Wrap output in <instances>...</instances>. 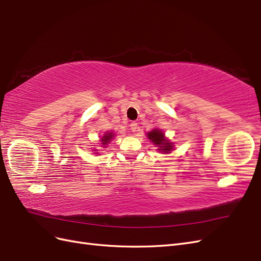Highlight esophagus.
<instances>
[{
  "instance_id": "esophagus-1",
  "label": "esophagus",
  "mask_w": 261,
  "mask_h": 261,
  "mask_svg": "<svg viewBox=\"0 0 261 261\" xmlns=\"http://www.w3.org/2000/svg\"><path fill=\"white\" fill-rule=\"evenodd\" d=\"M138 124L137 123H135V122H133L132 124H130V129H132V132L133 133H135V132H137L138 130Z\"/></svg>"
}]
</instances>
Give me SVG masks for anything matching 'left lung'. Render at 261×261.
Listing matches in <instances>:
<instances>
[{
	"mask_svg": "<svg viewBox=\"0 0 261 261\" xmlns=\"http://www.w3.org/2000/svg\"><path fill=\"white\" fill-rule=\"evenodd\" d=\"M147 137L155 147H158V151H160L162 153H169L173 150V144L164 136L163 132L159 128L152 129L151 132L148 133Z\"/></svg>",
	"mask_w": 261,
	"mask_h": 261,
	"instance_id": "left-lung-1",
	"label": "left lung"
}]
</instances>
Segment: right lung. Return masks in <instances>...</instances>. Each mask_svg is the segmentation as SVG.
Segmentation results:
<instances>
[{
  "mask_svg": "<svg viewBox=\"0 0 261 261\" xmlns=\"http://www.w3.org/2000/svg\"><path fill=\"white\" fill-rule=\"evenodd\" d=\"M113 137H114V134H113L112 132L106 133V134H105V136H102V138L100 139V141H101V145L107 146L108 144H110V141H111V140L113 139ZM96 151H97V150H96Z\"/></svg>",
  "mask_w": 261,
  "mask_h": 261,
  "instance_id": "1",
  "label": "right lung"
}]
</instances>
